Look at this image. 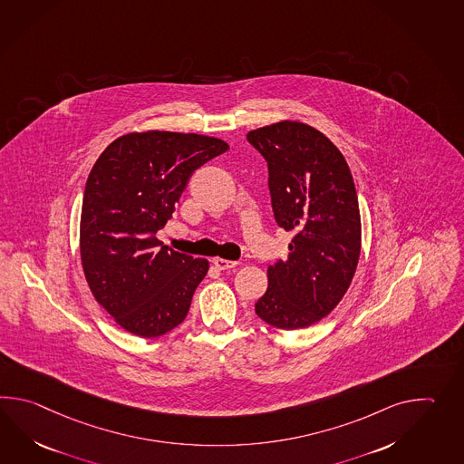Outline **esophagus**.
<instances>
[{
  "label": "esophagus",
  "mask_w": 464,
  "mask_h": 464,
  "mask_svg": "<svg viewBox=\"0 0 464 464\" xmlns=\"http://www.w3.org/2000/svg\"><path fill=\"white\" fill-rule=\"evenodd\" d=\"M213 263H215L218 269H231L237 266V261H229V259H223V257H215Z\"/></svg>",
  "instance_id": "obj_1"
}]
</instances>
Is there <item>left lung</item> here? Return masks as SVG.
<instances>
[{"mask_svg":"<svg viewBox=\"0 0 464 464\" xmlns=\"http://www.w3.org/2000/svg\"><path fill=\"white\" fill-rule=\"evenodd\" d=\"M246 138L268 161L275 219L295 235L288 259L269 266L268 289L255 311L279 330L308 328L336 308L360 261L350 166L324 134L299 121L263 126Z\"/></svg>","mask_w":464,"mask_h":464,"instance_id":"1","label":"left lung"}]
</instances>
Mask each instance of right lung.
Segmentation results:
<instances>
[{
  "mask_svg": "<svg viewBox=\"0 0 464 464\" xmlns=\"http://www.w3.org/2000/svg\"><path fill=\"white\" fill-rule=\"evenodd\" d=\"M227 148L213 136L150 130L116 138L96 160L82 196V271L94 299L128 333L158 338L185 321L209 263L155 235L195 169Z\"/></svg>",
  "mask_w": 464,
  "mask_h": 464,
  "instance_id": "right-lung-1",
  "label": "right lung"
}]
</instances>
